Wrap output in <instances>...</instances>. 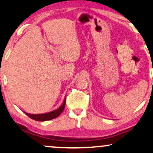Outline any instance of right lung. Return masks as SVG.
Segmentation results:
<instances>
[{
	"instance_id": "obj_1",
	"label": "right lung",
	"mask_w": 153,
	"mask_h": 153,
	"mask_svg": "<svg viewBox=\"0 0 153 153\" xmlns=\"http://www.w3.org/2000/svg\"><path fill=\"white\" fill-rule=\"evenodd\" d=\"M65 103H66V98L64 99L63 104L59 109H56L55 111H51V112L46 113V114H30L25 113V114L28 116L30 118H31L32 119L37 120V121H45V120H49L53 119H55L57 117L61 114L62 111H64V107H65Z\"/></svg>"
}]
</instances>
